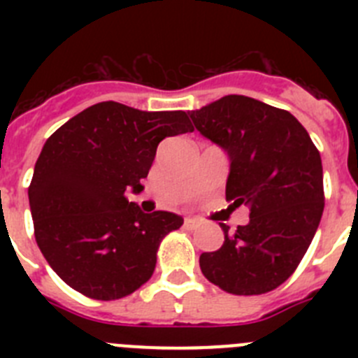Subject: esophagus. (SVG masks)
<instances>
[{
    "instance_id": "1",
    "label": "esophagus",
    "mask_w": 358,
    "mask_h": 358,
    "mask_svg": "<svg viewBox=\"0 0 358 358\" xmlns=\"http://www.w3.org/2000/svg\"><path fill=\"white\" fill-rule=\"evenodd\" d=\"M199 220L197 218H185V227L186 229H195V227L199 226Z\"/></svg>"
}]
</instances>
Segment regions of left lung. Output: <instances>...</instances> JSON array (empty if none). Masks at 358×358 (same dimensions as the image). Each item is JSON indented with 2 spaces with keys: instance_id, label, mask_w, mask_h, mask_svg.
I'll return each mask as SVG.
<instances>
[{
  "instance_id": "left-lung-1",
  "label": "left lung",
  "mask_w": 358,
  "mask_h": 358,
  "mask_svg": "<svg viewBox=\"0 0 358 358\" xmlns=\"http://www.w3.org/2000/svg\"><path fill=\"white\" fill-rule=\"evenodd\" d=\"M189 116L229 156L226 199L249 208V224L231 236L220 224L222 248L202 252V274L235 296L271 292L292 276L321 222L317 147L289 110L242 94H227Z\"/></svg>"
}]
</instances>
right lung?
Instances as JSON below:
<instances>
[{
	"label": "right lung",
	"mask_w": 358,
	"mask_h": 358,
	"mask_svg": "<svg viewBox=\"0 0 358 358\" xmlns=\"http://www.w3.org/2000/svg\"><path fill=\"white\" fill-rule=\"evenodd\" d=\"M194 131L185 110L100 102L73 116L44 143L28 186L34 235L64 283L113 301L150 280L157 249L182 218L143 213L125 192H141L157 145Z\"/></svg>",
	"instance_id": "add662e5"
}]
</instances>
